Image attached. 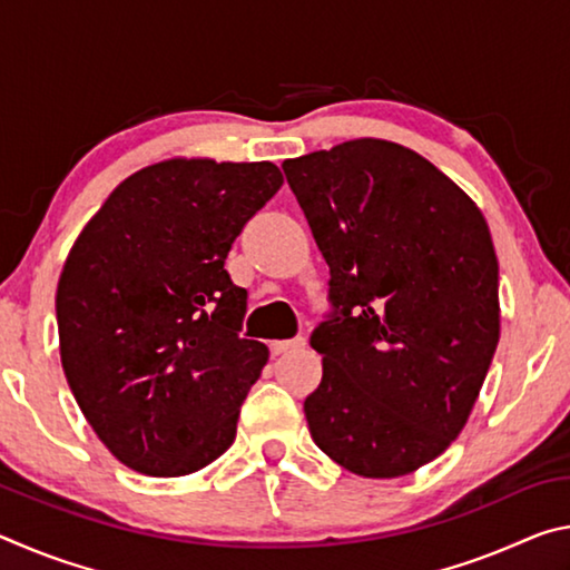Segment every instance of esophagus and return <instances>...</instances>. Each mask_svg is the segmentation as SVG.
Wrapping results in <instances>:
<instances>
[{
    "label": "esophagus",
    "mask_w": 570,
    "mask_h": 570,
    "mask_svg": "<svg viewBox=\"0 0 570 570\" xmlns=\"http://www.w3.org/2000/svg\"><path fill=\"white\" fill-rule=\"evenodd\" d=\"M304 344H306L304 336H294V340H278V342H272V354H286V352L302 350Z\"/></svg>",
    "instance_id": "1"
}]
</instances>
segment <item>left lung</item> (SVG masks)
I'll use <instances>...</instances> for the list:
<instances>
[{
    "mask_svg": "<svg viewBox=\"0 0 570 570\" xmlns=\"http://www.w3.org/2000/svg\"><path fill=\"white\" fill-rule=\"evenodd\" d=\"M330 264L304 400L322 452L362 478L410 475L460 435L500 336L498 258L480 208L430 160L346 140L284 160Z\"/></svg>",
    "mask_w": 570,
    "mask_h": 570,
    "instance_id": "obj_1",
    "label": "left lung"
}]
</instances>
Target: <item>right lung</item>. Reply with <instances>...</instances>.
Masks as SVG:
<instances>
[{"label": "right lung", "mask_w": 570, "mask_h": 570, "mask_svg": "<svg viewBox=\"0 0 570 570\" xmlns=\"http://www.w3.org/2000/svg\"><path fill=\"white\" fill-rule=\"evenodd\" d=\"M282 183L268 160H163L125 178L77 236L55 298L62 370L130 470L188 475L236 440L268 350L238 334L246 292L224 264Z\"/></svg>", "instance_id": "add662e5"}]
</instances>
